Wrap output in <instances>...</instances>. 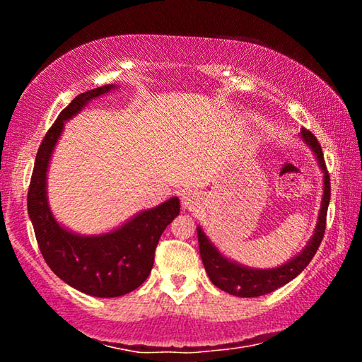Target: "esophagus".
Here are the masks:
<instances>
[{"instance_id": "esophagus-1", "label": "esophagus", "mask_w": 362, "mask_h": 362, "mask_svg": "<svg viewBox=\"0 0 362 362\" xmlns=\"http://www.w3.org/2000/svg\"><path fill=\"white\" fill-rule=\"evenodd\" d=\"M203 204V198L198 193L188 192L182 196V207L185 211H198V207Z\"/></svg>"}]
</instances>
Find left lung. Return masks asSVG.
Listing matches in <instances>:
<instances>
[{"label":"left lung","mask_w":362,"mask_h":362,"mask_svg":"<svg viewBox=\"0 0 362 362\" xmlns=\"http://www.w3.org/2000/svg\"><path fill=\"white\" fill-rule=\"evenodd\" d=\"M298 137L313 151L317 166H320L322 173V198L313 236L310 238L306 246L296 257H292L291 260H287L276 268H250L225 257L214 246V243L209 240V236L206 235L204 230L199 225L196 226L201 260L204 263L207 276H209L214 286L231 293V296L260 297L279 289V287H283L303 272L306 265L315 257L316 250L322 241L324 231H326V216L330 201V179L326 169V163H324L321 145L316 140V137L306 129L300 131Z\"/></svg>","instance_id":"8db88e82"}]
</instances>
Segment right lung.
Wrapping results in <instances>:
<instances>
[{
	"mask_svg": "<svg viewBox=\"0 0 362 362\" xmlns=\"http://www.w3.org/2000/svg\"><path fill=\"white\" fill-rule=\"evenodd\" d=\"M115 89L118 86L90 89L62 110L36 153L27 199L36 241L49 268L73 289L100 298L124 296L148 278L159 238L180 212V201L174 196L100 235H79L54 217L47 201V170L65 121Z\"/></svg>",
	"mask_w": 362,
	"mask_h": 362,
	"instance_id": "1",
	"label": "right lung"
}]
</instances>
